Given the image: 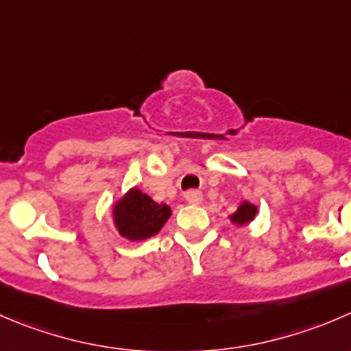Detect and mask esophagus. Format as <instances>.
<instances>
[{
	"instance_id": "esophagus-1",
	"label": "esophagus",
	"mask_w": 351,
	"mask_h": 351,
	"mask_svg": "<svg viewBox=\"0 0 351 351\" xmlns=\"http://www.w3.org/2000/svg\"><path fill=\"white\" fill-rule=\"evenodd\" d=\"M202 199H204V195H202V192H200V190H189V192L185 193V200L189 204H192V206H197V204H200V202H202Z\"/></svg>"
}]
</instances>
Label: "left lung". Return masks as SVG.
I'll list each match as a JSON object with an SVG mask.
<instances>
[{
    "label": "left lung",
    "instance_id": "8db88e82",
    "mask_svg": "<svg viewBox=\"0 0 351 351\" xmlns=\"http://www.w3.org/2000/svg\"><path fill=\"white\" fill-rule=\"evenodd\" d=\"M255 214H257V207L245 200V202H241L240 206H238L237 213L231 214L230 219L231 223L237 224V226H245V224H248L254 219Z\"/></svg>",
    "mask_w": 351,
    "mask_h": 351
}]
</instances>
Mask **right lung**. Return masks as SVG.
<instances>
[{
  "label": "right lung",
  "instance_id": "add662e5",
  "mask_svg": "<svg viewBox=\"0 0 351 351\" xmlns=\"http://www.w3.org/2000/svg\"><path fill=\"white\" fill-rule=\"evenodd\" d=\"M171 216L166 204H158L138 189H130L113 207L118 233L132 241L147 240L161 231Z\"/></svg>",
  "mask_w": 351,
  "mask_h": 351
}]
</instances>
